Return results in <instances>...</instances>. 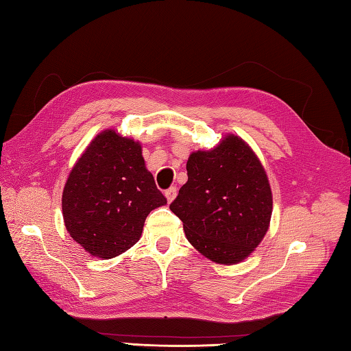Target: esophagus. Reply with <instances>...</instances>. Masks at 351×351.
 I'll return each mask as SVG.
<instances>
[{"instance_id": "1", "label": "esophagus", "mask_w": 351, "mask_h": 351, "mask_svg": "<svg viewBox=\"0 0 351 351\" xmlns=\"http://www.w3.org/2000/svg\"><path fill=\"white\" fill-rule=\"evenodd\" d=\"M176 193H178L176 187H170L169 190H166V197H167V202L169 204L176 197Z\"/></svg>"}]
</instances>
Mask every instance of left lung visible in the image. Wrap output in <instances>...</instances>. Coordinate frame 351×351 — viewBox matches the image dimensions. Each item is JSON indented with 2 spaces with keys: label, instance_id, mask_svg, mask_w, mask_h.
I'll return each instance as SVG.
<instances>
[{
  "label": "left lung",
  "instance_id": "8db88e82",
  "mask_svg": "<svg viewBox=\"0 0 351 351\" xmlns=\"http://www.w3.org/2000/svg\"><path fill=\"white\" fill-rule=\"evenodd\" d=\"M189 181L170 204L193 247L217 264L241 263L270 226L273 196L256 154L228 134L211 151L187 161Z\"/></svg>",
  "mask_w": 351,
  "mask_h": 351
}]
</instances>
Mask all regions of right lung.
<instances>
[{
	"label": "right lung",
	"mask_w": 351,
	"mask_h": 351,
	"mask_svg": "<svg viewBox=\"0 0 351 351\" xmlns=\"http://www.w3.org/2000/svg\"><path fill=\"white\" fill-rule=\"evenodd\" d=\"M167 200L145 166L141 145L106 130L86 147L64 184L69 235L92 256L110 259L136 244L147 214Z\"/></svg>",
	"instance_id": "1"
}]
</instances>
